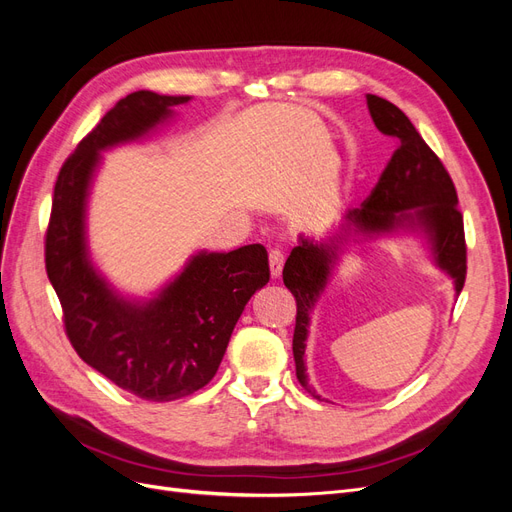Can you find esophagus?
I'll list each match as a JSON object with an SVG mask.
<instances>
[{"mask_svg": "<svg viewBox=\"0 0 512 512\" xmlns=\"http://www.w3.org/2000/svg\"><path fill=\"white\" fill-rule=\"evenodd\" d=\"M269 267H271V277L277 280V277L282 275V267H284V254L280 250L269 252Z\"/></svg>", "mask_w": 512, "mask_h": 512, "instance_id": "obj_1", "label": "esophagus"}]
</instances>
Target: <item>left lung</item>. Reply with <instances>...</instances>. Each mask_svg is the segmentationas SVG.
<instances>
[{
    "instance_id": "left-lung-1",
    "label": "left lung",
    "mask_w": 512,
    "mask_h": 512,
    "mask_svg": "<svg viewBox=\"0 0 512 512\" xmlns=\"http://www.w3.org/2000/svg\"><path fill=\"white\" fill-rule=\"evenodd\" d=\"M367 108L376 128L386 136L397 138L395 153L365 203L344 215L342 232L322 243L301 237V243L292 247L282 273L286 288L297 301V324L292 335L297 378L316 399L320 395L307 384L303 359L309 314L327 288L339 250L348 241L350 232L374 237L404 226L421 228L429 237L436 265L453 277L457 294L466 284L468 273L463 215L457 207L455 183L448 170L395 104L367 94Z\"/></svg>"
}]
</instances>
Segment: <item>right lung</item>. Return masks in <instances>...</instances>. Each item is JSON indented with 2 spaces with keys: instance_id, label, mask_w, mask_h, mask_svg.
<instances>
[{
  "instance_id": "1",
  "label": "right lung",
  "mask_w": 512,
  "mask_h": 512,
  "mask_svg": "<svg viewBox=\"0 0 512 512\" xmlns=\"http://www.w3.org/2000/svg\"><path fill=\"white\" fill-rule=\"evenodd\" d=\"M188 100L153 91L121 98L61 166L44 237L46 275L72 348L119 389L147 401H175L209 384L245 303L269 282L260 243L228 254L198 252L147 303L119 297L91 265L85 207L100 151L145 136Z\"/></svg>"
}]
</instances>
